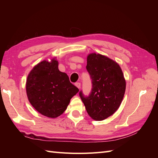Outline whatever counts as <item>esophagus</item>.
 I'll use <instances>...</instances> for the list:
<instances>
[{
    "label": "esophagus",
    "mask_w": 158,
    "mask_h": 158,
    "mask_svg": "<svg viewBox=\"0 0 158 158\" xmlns=\"http://www.w3.org/2000/svg\"><path fill=\"white\" fill-rule=\"evenodd\" d=\"M75 85H76V86L77 87L78 89H80V87H81V84H80V82H77V83L75 84Z\"/></svg>",
    "instance_id": "1"
}]
</instances>
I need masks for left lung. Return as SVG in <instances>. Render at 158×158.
<instances>
[{"label":"left lung","mask_w":158,"mask_h":158,"mask_svg":"<svg viewBox=\"0 0 158 158\" xmlns=\"http://www.w3.org/2000/svg\"><path fill=\"white\" fill-rule=\"evenodd\" d=\"M86 69L92 80V90L85 98L80 96L89 117L103 121L111 116L120 107L126 89V80L116 61L95 52L87 56Z\"/></svg>","instance_id":"left-lung-1"}]
</instances>
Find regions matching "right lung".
I'll list each match as a JSON object with an SVG mask.
<instances>
[{"label": "right lung", "mask_w": 158, "mask_h": 158, "mask_svg": "<svg viewBox=\"0 0 158 158\" xmlns=\"http://www.w3.org/2000/svg\"><path fill=\"white\" fill-rule=\"evenodd\" d=\"M26 89L27 99L37 112L55 118L63 114L70 99L79 92L68 75L59 70V61L53 57L42 60L28 74Z\"/></svg>", "instance_id": "right-lung-1"}]
</instances>
